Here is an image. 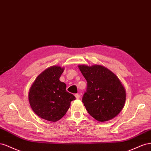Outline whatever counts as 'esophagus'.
Segmentation results:
<instances>
[{"mask_svg": "<svg viewBox=\"0 0 151 151\" xmlns=\"http://www.w3.org/2000/svg\"><path fill=\"white\" fill-rule=\"evenodd\" d=\"M75 96L76 99H80V95L78 94V93H76L75 95Z\"/></svg>", "mask_w": 151, "mask_h": 151, "instance_id": "obj_1", "label": "esophagus"}]
</instances>
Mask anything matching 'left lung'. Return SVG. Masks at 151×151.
<instances>
[{
	"label": "left lung",
	"mask_w": 151,
	"mask_h": 151,
	"mask_svg": "<svg viewBox=\"0 0 151 151\" xmlns=\"http://www.w3.org/2000/svg\"><path fill=\"white\" fill-rule=\"evenodd\" d=\"M78 68L87 80L82 102L90 115L99 122H106L117 116L124 107L126 91L119 78L101 66Z\"/></svg>",
	"instance_id": "obj_1"
}]
</instances>
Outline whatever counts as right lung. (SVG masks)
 I'll list each match as a JSON object with an SVG mask.
<instances>
[{"instance_id": "obj_1", "label": "right lung", "mask_w": 151, "mask_h": 151, "mask_svg": "<svg viewBox=\"0 0 151 151\" xmlns=\"http://www.w3.org/2000/svg\"><path fill=\"white\" fill-rule=\"evenodd\" d=\"M64 68L52 66L38 76L30 88L29 102L39 117L56 122L66 114L70 103L75 99L66 91V85L59 80Z\"/></svg>"}]
</instances>
